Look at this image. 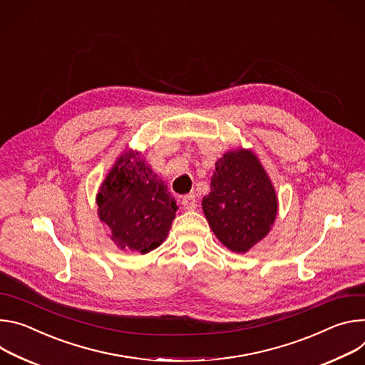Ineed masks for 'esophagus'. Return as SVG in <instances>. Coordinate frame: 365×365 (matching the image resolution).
<instances>
[{
    "label": "esophagus",
    "instance_id": "34e87169",
    "mask_svg": "<svg viewBox=\"0 0 365 365\" xmlns=\"http://www.w3.org/2000/svg\"><path fill=\"white\" fill-rule=\"evenodd\" d=\"M181 203H182V206H184V209H187V210H192V209H195L197 207V200H195V195L194 194H187V195H184L182 197V200H181Z\"/></svg>",
    "mask_w": 365,
    "mask_h": 365
}]
</instances>
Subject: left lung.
Segmentation results:
<instances>
[{
	"label": "left lung",
	"mask_w": 365,
	"mask_h": 365,
	"mask_svg": "<svg viewBox=\"0 0 365 365\" xmlns=\"http://www.w3.org/2000/svg\"><path fill=\"white\" fill-rule=\"evenodd\" d=\"M203 210L217 239L237 254L247 252L269 232L277 195L252 152H227L216 162Z\"/></svg>",
	"instance_id": "obj_1"
}]
</instances>
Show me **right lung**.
I'll use <instances>...</instances> for the list:
<instances>
[{
  "mask_svg": "<svg viewBox=\"0 0 365 365\" xmlns=\"http://www.w3.org/2000/svg\"><path fill=\"white\" fill-rule=\"evenodd\" d=\"M98 216L121 250L158 248L175 217V200L138 152L120 156L97 195Z\"/></svg>",
  "mask_w": 365,
  "mask_h": 365,
  "instance_id": "right-lung-1",
  "label": "right lung"
}]
</instances>
